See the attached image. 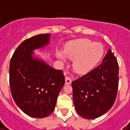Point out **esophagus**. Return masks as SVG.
I'll return each instance as SVG.
<instances>
[{"instance_id":"esophagus-1","label":"esophagus","mask_w":130,"mask_h":130,"mask_svg":"<svg viewBox=\"0 0 130 130\" xmlns=\"http://www.w3.org/2000/svg\"><path fill=\"white\" fill-rule=\"evenodd\" d=\"M71 79L69 77H65V84H71Z\"/></svg>"}]
</instances>
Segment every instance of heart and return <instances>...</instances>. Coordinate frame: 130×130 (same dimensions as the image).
<instances>
[{
	"mask_svg": "<svg viewBox=\"0 0 130 130\" xmlns=\"http://www.w3.org/2000/svg\"><path fill=\"white\" fill-rule=\"evenodd\" d=\"M104 55V47L100 42L81 38L65 45L64 51H57V57L65 62L67 59L73 60V70L79 74L90 71L99 63Z\"/></svg>",
	"mask_w": 130,
	"mask_h": 130,
	"instance_id": "obj_1",
	"label": "heart"
}]
</instances>
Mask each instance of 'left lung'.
Returning <instances> with one entry per match:
<instances>
[{"mask_svg":"<svg viewBox=\"0 0 130 130\" xmlns=\"http://www.w3.org/2000/svg\"><path fill=\"white\" fill-rule=\"evenodd\" d=\"M119 65L109 49L99 67L72 82L75 111L85 119L101 117L113 107L119 84Z\"/></svg>","mask_w":130,"mask_h":130,"instance_id":"8db88e82","label":"left lung"}]
</instances>
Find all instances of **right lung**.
<instances>
[{
	"label": "right lung",
	"instance_id": "1",
	"mask_svg": "<svg viewBox=\"0 0 130 130\" xmlns=\"http://www.w3.org/2000/svg\"><path fill=\"white\" fill-rule=\"evenodd\" d=\"M51 34L34 36L17 47L10 61L9 83L13 100L19 109L34 118L53 113L65 84L63 71L49 65L34 51L50 44Z\"/></svg>",
	"mask_w": 130,
	"mask_h": 130
}]
</instances>
